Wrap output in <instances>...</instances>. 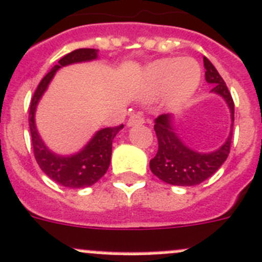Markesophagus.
<instances>
[{"mask_svg": "<svg viewBox=\"0 0 262 262\" xmlns=\"http://www.w3.org/2000/svg\"><path fill=\"white\" fill-rule=\"evenodd\" d=\"M143 123H145V119H143V117L141 116V115H139V114L130 115V117H129L128 121H126L128 126L138 125V124H143Z\"/></svg>", "mask_w": 262, "mask_h": 262, "instance_id": "esophagus-1", "label": "esophagus"}]
</instances>
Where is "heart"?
Here are the masks:
<instances>
[{
  "instance_id": "b5f03b06",
  "label": "heart",
  "mask_w": 262,
  "mask_h": 262,
  "mask_svg": "<svg viewBox=\"0 0 262 262\" xmlns=\"http://www.w3.org/2000/svg\"><path fill=\"white\" fill-rule=\"evenodd\" d=\"M200 68L191 58H164L151 63L145 72V89L156 95L164 92L168 102L181 104L199 86Z\"/></svg>"
}]
</instances>
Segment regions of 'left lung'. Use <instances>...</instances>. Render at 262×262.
Returning <instances> with one entry per match:
<instances>
[{"label": "left lung", "mask_w": 262, "mask_h": 262, "mask_svg": "<svg viewBox=\"0 0 262 262\" xmlns=\"http://www.w3.org/2000/svg\"><path fill=\"white\" fill-rule=\"evenodd\" d=\"M204 67L205 80L213 85L212 92L225 98L230 107L231 120L234 123V101L224 79L207 58H204ZM154 129L158 137L159 148L155 158L150 160V169L156 177L170 185L195 186L204 182L219 170L230 154L233 124L226 142L219 150L209 154H199L187 147L173 129L170 115L163 114L156 117Z\"/></svg>", "instance_id": "left-lung-1"}]
</instances>
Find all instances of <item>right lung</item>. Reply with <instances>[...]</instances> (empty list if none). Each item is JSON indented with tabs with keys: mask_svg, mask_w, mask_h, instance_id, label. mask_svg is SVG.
Segmentation results:
<instances>
[{
	"mask_svg": "<svg viewBox=\"0 0 262 262\" xmlns=\"http://www.w3.org/2000/svg\"><path fill=\"white\" fill-rule=\"evenodd\" d=\"M97 51L95 49H77L60 58L58 64L54 66L40 81L29 106V130H31L32 147L37 164L48 177L62 186L71 187V189L92 186L99 178L103 177L111 161L112 141L124 125L121 124V125L101 129L79 154L72 156H59L49 151L38 136L35 125V111L41 95L43 94L49 82L60 67L95 59Z\"/></svg>",
	"mask_w": 262,
	"mask_h": 262,
	"instance_id": "obj_1",
	"label": "right lung"
}]
</instances>
